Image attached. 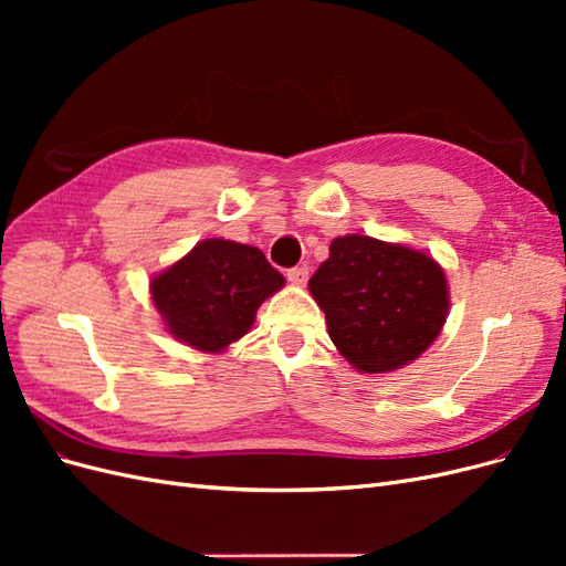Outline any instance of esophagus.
Wrapping results in <instances>:
<instances>
[{
  "label": "esophagus",
  "instance_id": "obj_1",
  "mask_svg": "<svg viewBox=\"0 0 566 566\" xmlns=\"http://www.w3.org/2000/svg\"><path fill=\"white\" fill-rule=\"evenodd\" d=\"M287 281L293 285H304L306 281H310V269L306 266H295V269H287Z\"/></svg>",
  "mask_w": 566,
  "mask_h": 566
}]
</instances>
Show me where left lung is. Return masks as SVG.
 I'll return each mask as SVG.
<instances>
[{
  "instance_id": "obj_1",
  "label": "left lung",
  "mask_w": 566,
  "mask_h": 566,
  "mask_svg": "<svg viewBox=\"0 0 566 566\" xmlns=\"http://www.w3.org/2000/svg\"><path fill=\"white\" fill-rule=\"evenodd\" d=\"M337 352L361 373L408 366L449 316L447 273L427 252L370 235H339L310 281Z\"/></svg>"
}]
</instances>
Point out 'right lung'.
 <instances>
[{
    "instance_id": "add662e5",
    "label": "right lung",
    "mask_w": 566,
    "mask_h": 566,
    "mask_svg": "<svg viewBox=\"0 0 566 566\" xmlns=\"http://www.w3.org/2000/svg\"><path fill=\"white\" fill-rule=\"evenodd\" d=\"M283 285L260 248L208 238L150 279V297L169 335L219 354L252 328L260 304Z\"/></svg>"
}]
</instances>
